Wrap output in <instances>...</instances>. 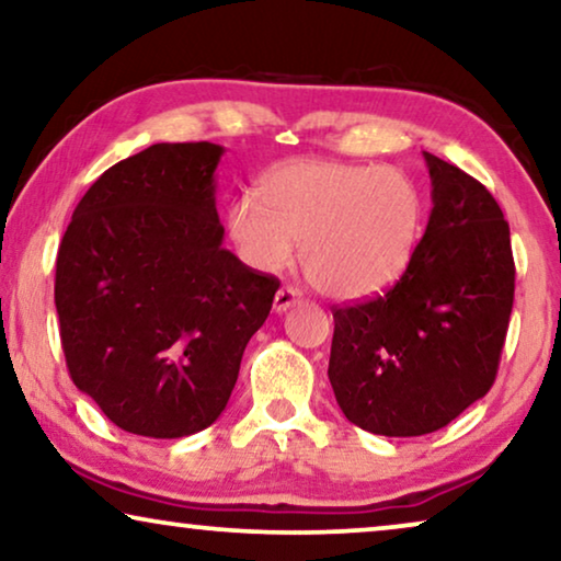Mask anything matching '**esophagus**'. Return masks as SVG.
<instances>
[{
    "instance_id": "esophagus-1",
    "label": "esophagus",
    "mask_w": 561,
    "mask_h": 561,
    "mask_svg": "<svg viewBox=\"0 0 561 561\" xmlns=\"http://www.w3.org/2000/svg\"><path fill=\"white\" fill-rule=\"evenodd\" d=\"M298 301H301V294H298L296 288L286 286V288H280L278 294H275V298H273V311H275V313H283V311H288L290 306H296Z\"/></svg>"
}]
</instances>
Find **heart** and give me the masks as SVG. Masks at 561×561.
Returning a JSON list of instances; mask_svg holds the SVG:
<instances>
[{
  "label": "heart",
  "instance_id": "1",
  "mask_svg": "<svg viewBox=\"0 0 561 561\" xmlns=\"http://www.w3.org/2000/svg\"><path fill=\"white\" fill-rule=\"evenodd\" d=\"M424 198L411 175L390 165L301 158L273 168L260 202L229 206L227 232L260 273H278L301 242V267L336 301H365L388 290L416 252Z\"/></svg>",
  "mask_w": 561,
  "mask_h": 561
}]
</instances>
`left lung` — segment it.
Segmentation results:
<instances>
[{
	"label": "left lung",
	"instance_id": "left-lung-1",
	"mask_svg": "<svg viewBox=\"0 0 561 561\" xmlns=\"http://www.w3.org/2000/svg\"><path fill=\"white\" fill-rule=\"evenodd\" d=\"M432 214L386 296L334 309L329 382L352 424L421 436L493 386L513 309L511 229L490 191L424 152Z\"/></svg>",
	"mask_w": 561,
	"mask_h": 561
}]
</instances>
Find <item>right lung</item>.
Returning <instances> with one entry per match:
<instances>
[{"mask_svg":"<svg viewBox=\"0 0 561 561\" xmlns=\"http://www.w3.org/2000/svg\"><path fill=\"white\" fill-rule=\"evenodd\" d=\"M214 142L119 160L76 206L58 248L68 373L129 434L179 439L221 416L280 283L225 244Z\"/></svg>","mask_w":561,"mask_h":561,"instance_id":"obj_1","label":"right lung"}]
</instances>
